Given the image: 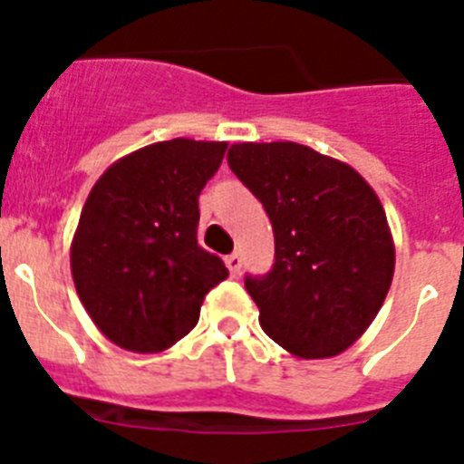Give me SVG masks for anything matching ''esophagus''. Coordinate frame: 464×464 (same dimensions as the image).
<instances>
[{"mask_svg": "<svg viewBox=\"0 0 464 464\" xmlns=\"http://www.w3.org/2000/svg\"><path fill=\"white\" fill-rule=\"evenodd\" d=\"M225 265H227L229 274H232V276H237V274L241 272V256H239V253H232V256L225 257Z\"/></svg>", "mask_w": 464, "mask_h": 464, "instance_id": "obj_1", "label": "esophagus"}]
</instances>
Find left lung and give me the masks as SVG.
Here are the masks:
<instances>
[{
  "instance_id": "left-lung-1",
  "label": "left lung",
  "mask_w": 464,
  "mask_h": 464,
  "mask_svg": "<svg viewBox=\"0 0 464 464\" xmlns=\"http://www.w3.org/2000/svg\"><path fill=\"white\" fill-rule=\"evenodd\" d=\"M227 162L272 220V272L246 276L262 330L297 358L343 353L372 325L395 272L374 188L295 141L232 143Z\"/></svg>"
}]
</instances>
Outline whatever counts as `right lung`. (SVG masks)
<instances>
[{
    "mask_svg": "<svg viewBox=\"0 0 464 464\" xmlns=\"http://www.w3.org/2000/svg\"><path fill=\"white\" fill-rule=\"evenodd\" d=\"M225 141L171 139L116 160L90 190L72 239V276L92 323L134 353H160L199 321L227 278L197 244L199 192Z\"/></svg>",
    "mask_w": 464,
    "mask_h": 464,
    "instance_id": "right-lung-1",
    "label": "right lung"
}]
</instances>
